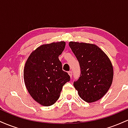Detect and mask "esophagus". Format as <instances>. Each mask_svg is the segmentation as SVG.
<instances>
[{"instance_id": "esophagus-1", "label": "esophagus", "mask_w": 128, "mask_h": 128, "mask_svg": "<svg viewBox=\"0 0 128 128\" xmlns=\"http://www.w3.org/2000/svg\"><path fill=\"white\" fill-rule=\"evenodd\" d=\"M68 73L69 76H70V78H72V74H73V73H72V71H70V72H68Z\"/></svg>"}]
</instances>
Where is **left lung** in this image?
<instances>
[{"label":"left lung","instance_id":"left-lung-1","mask_svg":"<svg viewBox=\"0 0 128 128\" xmlns=\"http://www.w3.org/2000/svg\"><path fill=\"white\" fill-rule=\"evenodd\" d=\"M68 44L80 66V77L73 83L79 97L88 103L100 99L112 82L114 73L110 58L94 44L70 42Z\"/></svg>","mask_w":128,"mask_h":128}]
</instances>
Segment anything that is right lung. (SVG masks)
Listing matches in <instances>:
<instances>
[{"mask_svg": "<svg viewBox=\"0 0 128 128\" xmlns=\"http://www.w3.org/2000/svg\"><path fill=\"white\" fill-rule=\"evenodd\" d=\"M65 46V42L40 46L30 54L24 65L23 78L27 90L42 106L55 104L63 86L70 81V76L62 70L58 58Z\"/></svg>", "mask_w": 128, "mask_h": 128, "instance_id": "add662e5", "label": "right lung"}]
</instances>
